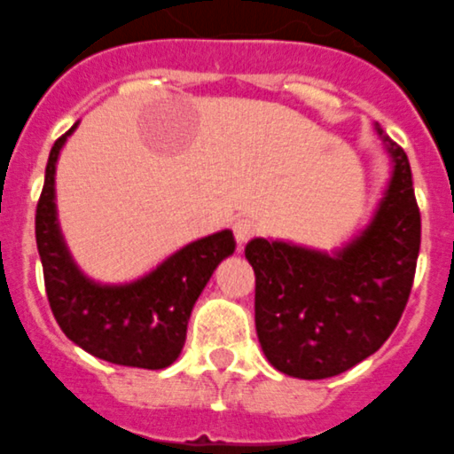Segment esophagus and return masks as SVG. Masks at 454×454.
<instances>
[{
	"instance_id": "34e87169",
	"label": "esophagus",
	"mask_w": 454,
	"mask_h": 454,
	"mask_svg": "<svg viewBox=\"0 0 454 454\" xmlns=\"http://www.w3.org/2000/svg\"><path fill=\"white\" fill-rule=\"evenodd\" d=\"M232 232H235V239H238V244L242 247V244H247L255 235V222L249 219V216H239V219H235V223H232Z\"/></svg>"
}]
</instances>
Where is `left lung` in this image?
I'll return each mask as SVG.
<instances>
[{
	"mask_svg": "<svg viewBox=\"0 0 454 454\" xmlns=\"http://www.w3.org/2000/svg\"><path fill=\"white\" fill-rule=\"evenodd\" d=\"M393 176L377 215L338 254L255 238L244 255L255 274V331L267 361L299 380L354 368L400 322L420 251V210L407 153L377 128Z\"/></svg>",
	"mask_w": 454,
	"mask_h": 454,
	"instance_id": "1",
	"label": "left lung"
}]
</instances>
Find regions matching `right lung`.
I'll list each match as a JSON object with an SVG mask.
<instances>
[{
    "mask_svg": "<svg viewBox=\"0 0 454 454\" xmlns=\"http://www.w3.org/2000/svg\"><path fill=\"white\" fill-rule=\"evenodd\" d=\"M74 128L54 141L36 207V244L50 309L63 333L93 356L129 368H168L183 352L196 299L216 265L235 251L232 232L187 244L134 283L100 286L86 278L63 242L54 205L59 153Z\"/></svg>",
    "mask_w": 454,
    "mask_h": 454,
    "instance_id": "1",
    "label": "right lung"
}]
</instances>
